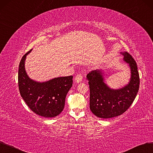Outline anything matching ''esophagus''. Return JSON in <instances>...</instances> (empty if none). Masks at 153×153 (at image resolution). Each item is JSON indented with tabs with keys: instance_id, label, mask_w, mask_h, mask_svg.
Returning <instances> with one entry per match:
<instances>
[{
	"instance_id": "34e87169",
	"label": "esophagus",
	"mask_w": 153,
	"mask_h": 153,
	"mask_svg": "<svg viewBox=\"0 0 153 153\" xmlns=\"http://www.w3.org/2000/svg\"><path fill=\"white\" fill-rule=\"evenodd\" d=\"M82 78H83V76H82V74H78V75H76V76L75 78V81L76 83H79V82L82 81Z\"/></svg>"
}]
</instances>
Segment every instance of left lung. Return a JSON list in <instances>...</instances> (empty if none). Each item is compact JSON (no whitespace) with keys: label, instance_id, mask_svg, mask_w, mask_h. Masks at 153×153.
<instances>
[{"label":"left lung","instance_id":"8db88e82","mask_svg":"<svg viewBox=\"0 0 153 153\" xmlns=\"http://www.w3.org/2000/svg\"><path fill=\"white\" fill-rule=\"evenodd\" d=\"M129 64L131 78L127 85L119 89H112L104 82L103 73L91 71L87 75L90 87V108L97 117L109 119L117 117L129 108L139 88V75L136 61L127 52L121 53Z\"/></svg>","mask_w":153,"mask_h":153}]
</instances>
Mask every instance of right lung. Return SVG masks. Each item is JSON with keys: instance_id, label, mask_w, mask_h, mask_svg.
Here are the masks:
<instances>
[{"instance_id": "obj_1", "label": "right lung", "mask_w": 153, "mask_h": 153, "mask_svg": "<svg viewBox=\"0 0 153 153\" xmlns=\"http://www.w3.org/2000/svg\"><path fill=\"white\" fill-rule=\"evenodd\" d=\"M30 50L22 58L18 71L21 95L29 108L45 117H54L64 108L65 98L72 87L73 76L54 78L45 82L30 79L25 70V60Z\"/></svg>"}]
</instances>
